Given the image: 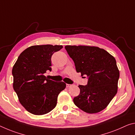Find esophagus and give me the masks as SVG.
Segmentation results:
<instances>
[{"label":"esophagus","instance_id":"1","mask_svg":"<svg viewBox=\"0 0 135 135\" xmlns=\"http://www.w3.org/2000/svg\"><path fill=\"white\" fill-rule=\"evenodd\" d=\"M66 86H67V88H68V87L71 86V85H70V84H66Z\"/></svg>","mask_w":135,"mask_h":135}]
</instances>
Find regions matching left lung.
Here are the masks:
<instances>
[{"label":"left lung","instance_id":"left-lung-1","mask_svg":"<svg viewBox=\"0 0 135 135\" xmlns=\"http://www.w3.org/2000/svg\"><path fill=\"white\" fill-rule=\"evenodd\" d=\"M65 48L73 60L76 71L88 79L86 85L79 86L80 94L74 98V103L89 114L103 110L117 93L119 72L116 60L98 47L66 46Z\"/></svg>","mask_w":135,"mask_h":135}]
</instances>
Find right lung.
Instances as JSON below:
<instances>
[{
  "label": "right lung",
  "instance_id": "obj_1",
  "mask_svg": "<svg viewBox=\"0 0 135 135\" xmlns=\"http://www.w3.org/2000/svg\"><path fill=\"white\" fill-rule=\"evenodd\" d=\"M62 46H32L19 55L12 70L13 88L19 102L33 115L47 114L56 106L57 96L66 87L63 82H55L44 75L52 70L51 57Z\"/></svg>",
  "mask_w": 135,
  "mask_h": 135
}]
</instances>
